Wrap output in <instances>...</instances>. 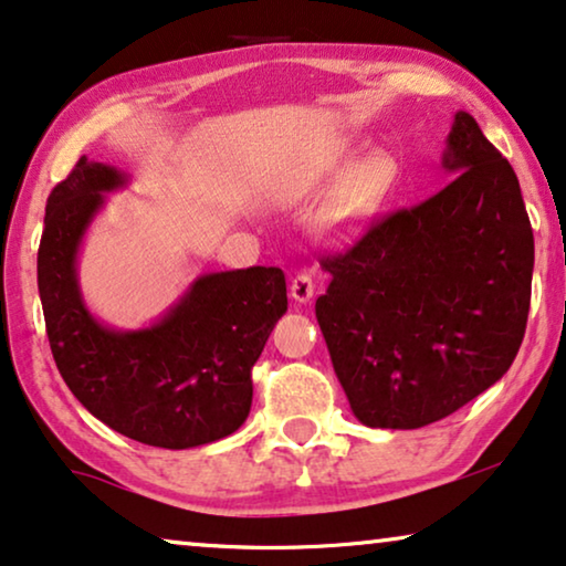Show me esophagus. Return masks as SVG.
<instances>
[{"instance_id": "1", "label": "esophagus", "mask_w": 566, "mask_h": 566, "mask_svg": "<svg viewBox=\"0 0 566 566\" xmlns=\"http://www.w3.org/2000/svg\"><path fill=\"white\" fill-rule=\"evenodd\" d=\"M290 294H292L294 302H310V300H313V294H315L313 276L305 274V272L294 276L292 284H290Z\"/></svg>"}]
</instances>
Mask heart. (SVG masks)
<instances>
[{
    "instance_id": "1",
    "label": "heart",
    "mask_w": 566,
    "mask_h": 566,
    "mask_svg": "<svg viewBox=\"0 0 566 566\" xmlns=\"http://www.w3.org/2000/svg\"><path fill=\"white\" fill-rule=\"evenodd\" d=\"M385 181H387V164H381V161L366 164L364 169H361V174H359V185H356L354 195L348 197L344 205H338L336 210L331 212L333 226H340V222L348 220V218H352V214L359 212L361 207H364V202H366V197L377 192V189L385 185Z\"/></svg>"
}]
</instances>
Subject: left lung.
Segmentation results:
<instances>
[{"instance_id":"left-lung-1","label":"left lung","mask_w":566,"mask_h":566,"mask_svg":"<svg viewBox=\"0 0 566 566\" xmlns=\"http://www.w3.org/2000/svg\"><path fill=\"white\" fill-rule=\"evenodd\" d=\"M451 181L374 222L331 274L315 317L354 416L369 428L436 423L495 385L531 307L533 230L513 166L469 113L443 150Z\"/></svg>"}]
</instances>
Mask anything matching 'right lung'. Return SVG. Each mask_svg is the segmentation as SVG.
Returning <instances> with one entry per match:
<instances>
[{"instance_id":"obj_1","label":"right lung","mask_w":566,"mask_h":566,"mask_svg":"<svg viewBox=\"0 0 566 566\" xmlns=\"http://www.w3.org/2000/svg\"><path fill=\"white\" fill-rule=\"evenodd\" d=\"M127 174L82 156L45 205L38 249L45 331L63 381L94 418L158 449L230 436L251 410V369L286 313L276 266L202 274L148 328H109L86 307L76 259L92 220Z\"/></svg>"}]
</instances>
